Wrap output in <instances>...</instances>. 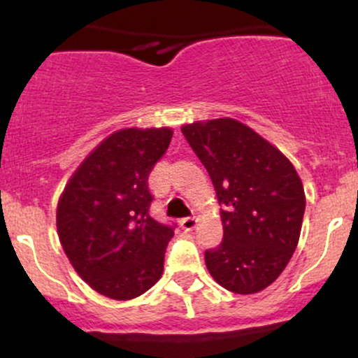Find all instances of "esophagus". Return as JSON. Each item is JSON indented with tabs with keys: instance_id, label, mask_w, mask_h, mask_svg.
<instances>
[{
	"instance_id": "esophagus-1",
	"label": "esophagus",
	"mask_w": 358,
	"mask_h": 358,
	"mask_svg": "<svg viewBox=\"0 0 358 358\" xmlns=\"http://www.w3.org/2000/svg\"><path fill=\"white\" fill-rule=\"evenodd\" d=\"M196 217H185V219L180 220V225H182L183 231H193L196 225Z\"/></svg>"
}]
</instances>
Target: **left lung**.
<instances>
[{
	"label": "left lung",
	"mask_w": 358,
	"mask_h": 358,
	"mask_svg": "<svg viewBox=\"0 0 358 358\" xmlns=\"http://www.w3.org/2000/svg\"><path fill=\"white\" fill-rule=\"evenodd\" d=\"M210 175L224 239L205 250L212 278L237 294L268 287L293 256L305 215V190L278 148L231 117L182 127Z\"/></svg>",
	"instance_id": "8db88e82"
}]
</instances>
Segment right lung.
I'll return each instance as SVG.
<instances>
[{
	"label": "right lung",
	"instance_id": "1",
	"mask_svg": "<svg viewBox=\"0 0 358 358\" xmlns=\"http://www.w3.org/2000/svg\"><path fill=\"white\" fill-rule=\"evenodd\" d=\"M170 127H126L90 153L65 185L57 232L77 274L110 299L138 298L162 278L175 225L150 215L148 176L170 146Z\"/></svg>",
	"mask_w": 358,
	"mask_h": 358
}]
</instances>
